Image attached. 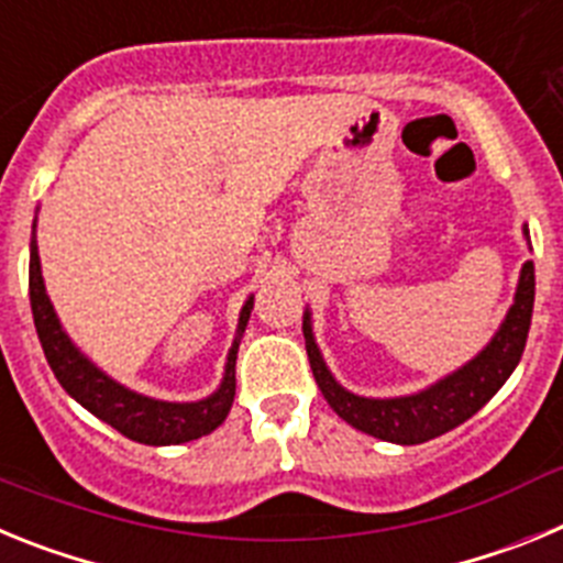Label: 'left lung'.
I'll use <instances>...</instances> for the list:
<instances>
[{"mask_svg": "<svg viewBox=\"0 0 563 563\" xmlns=\"http://www.w3.org/2000/svg\"><path fill=\"white\" fill-rule=\"evenodd\" d=\"M533 298L536 271L533 262H525L516 301L494 341L487 343L485 350L467 366H462L460 372L449 375L431 389L420 391V395L395 397V400H369V397H357L341 389L332 380L330 369L324 366L321 352L312 341L310 318H305L307 357H310L318 389L324 391L327 402L335 409L338 417H343L357 431L377 437V440L417 445V442L434 440V437L456 429L460 422L474 417L501 389V383L510 377L521 352H525L530 318H533Z\"/></svg>", "mask_w": 563, "mask_h": 563, "instance_id": "left-lung-1", "label": "left lung"}]
</instances>
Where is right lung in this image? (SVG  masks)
I'll return each instance as SVG.
<instances>
[{"instance_id":"add662e5","label":"right lung","mask_w":563,"mask_h":563,"mask_svg":"<svg viewBox=\"0 0 563 563\" xmlns=\"http://www.w3.org/2000/svg\"><path fill=\"white\" fill-rule=\"evenodd\" d=\"M30 310H33V324H36L49 369L58 377V383L81 402L84 409L92 411L98 420L109 422L114 431H121L129 440L146 442V445H177V442L197 440L202 434H211L231 411L233 395H236L239 341H233L231 352H228L225 380H222L220 391L200 402L152 400V397L123 389L114 380H109L103 372H98L69 343L62 324H58L53 305L44 292L36 239L30 242ZM251 310L253 298H247V305L242 307V316H239V332L245 330Z\"/></svg>"}]
</instances>
